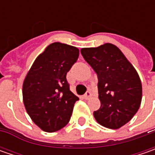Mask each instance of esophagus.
Wrapping results in <instances>:
<instances>
[{"instance_id": "obj_1", "label": "esophagus", "mask_w": 155, "mask_h": 155, "mask_svg": "<svg viewBox=\"0 0 155 155\" xmlns=\"http://www.w3.org/2000/svg\"><path fill=\"white\" fill-rule=\"evenodd\" d=\"M91 92L90 91H87L86 93L84 95V97L85 99H89L91 98Z\"/></svg>"}]
</instances>
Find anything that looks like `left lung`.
Masks as SVG:
<instances>
[{"mask_svg": "<svg viewBox=\"0 0 155 155\" xmlns=\"http://www.w3.org/2000/svg\"><path fill=\"white\" fill-rule=\"evenodd\" d=\"M81 54L98 78L101 107L94 111L96 121L116 129L128 122L140 108L142 87L134 66L116 45L83 48Z\"/></svg>", "mask_w": 155, "mask_h": 155, "instance_id": "obj_1", "label": "left lung"}]
</instances>
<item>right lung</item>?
<instances>
[{
	"instance_id": "1",
	"label": "right lung",
	"mask_w": 155,
	"mask_h": 155,
	"mask_svg": "<svg viewBox=\"0 0 155 155\" xmlns=\"http://www.w3.org/2000/svg\"><path fill=\"white\" fill-rule=\"evenodd\" d=\"M79 50L55 42L33 64L23 83V101L33 122L45 132H55L70 121L79 98L70 91L66 74L77 62Z\"/></svg>"
}]
</instances>
